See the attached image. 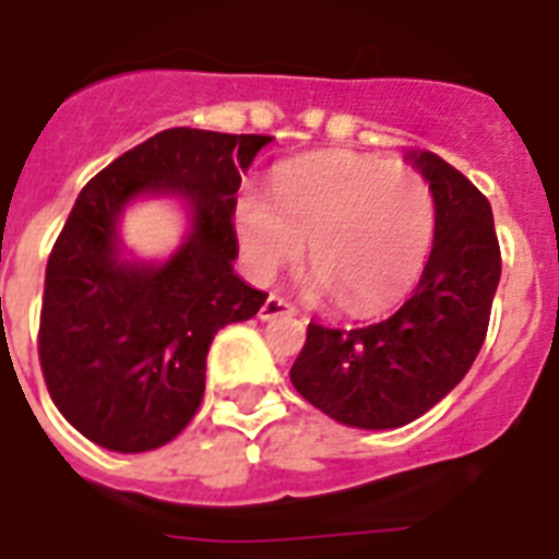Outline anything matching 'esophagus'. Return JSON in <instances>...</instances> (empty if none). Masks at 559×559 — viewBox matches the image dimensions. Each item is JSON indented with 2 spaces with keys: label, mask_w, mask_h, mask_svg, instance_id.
I'll return each instance as SVG.
<instances>
[{
  "label": "esophagus",
  "mask_w": 559,
  "mask_h": 559,
  "mask_svg": "<svg viewBox=\"0 0 559 559\" xmlns=\"http://www.w3.org/2000/svg\"><path fill=\"white\" fill-rule=\"evenodd\" d=\"M293 305L287 299H281V296H269L263 308H260V320H275V317H293Z\"/></svg>",
  "instance_id": "obj_1"
}]
</instances>
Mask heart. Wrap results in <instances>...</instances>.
I'll use <instances>...</instances> for the list:
<instances>
[{"instance_id": "b5f03b06", "label": "heart", "mask_w": 559, "mask_h": 559, "mask_svg": "<svg viewBox=\"0 0 559 559\" xmlns=\"http://www.w3.org/2000/svg\"><path fill=\"white\" fill-rule=\"evenodd\" d=\"M245 260L269 281L305 254L320 290L347 314H374L411 290L433 239V194L411 164L326 152L287 164L272 197L248 188L236 200Z\"/></svg>"}]
</instances>
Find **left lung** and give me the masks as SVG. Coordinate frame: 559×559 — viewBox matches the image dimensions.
<instances>
[{"label": "left lung", "mask_w": 559, "mask_h": 559, "mask_svg": "<svg viewBox=\"0 0 559 559\" xmlns=\"http://www.w3.org/2000/svg\"><path fill=\"white\" fill-rule=\"evenodd\" d=\"M433 194V248L416 290L374 326L308 323L293 362L296 392L353 428L419 419L476 362L500 284V242L488 197L433 152H413Z\"/></svg>", "instance_id": "1"}]
</instances>
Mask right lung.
Listing matches in <instances>:
<instances>
[{
  "instance_id": "1",
  "label": "right lung",
  "mask_w": 559,
  "mask_h": 559,
  "mask_svg": "<svg viewBox=\"0 0 559 559\" xmlns=\"http://www.w3.org/2000/svg\"><path fill=\"white\" fill-rule=\"evenodd\" d=\"M269 140L167 128L80 191L47 260L38 359L59 413L92 443L114 452L170 443L203 401L215 332L266 302L233 272V212L242 170ZM143 193L192 206V233L164 264L118 257L115 221Z\"/></svg>"
}]
</instances>
